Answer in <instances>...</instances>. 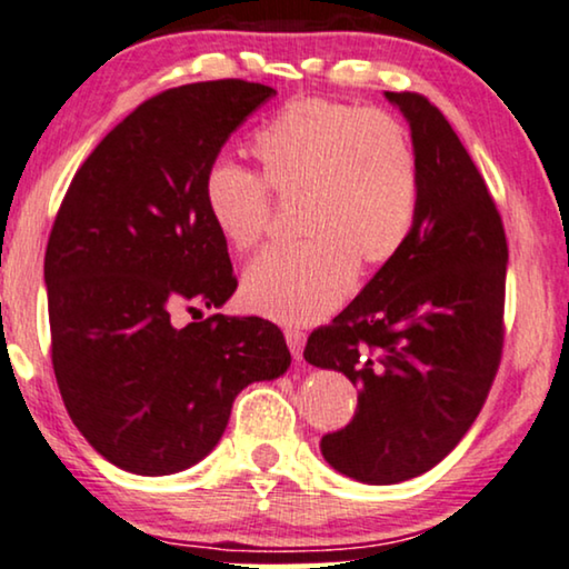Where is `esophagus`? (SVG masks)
I'll return each mask as SVG.
<instances>
[{
    "instance_id": "34e87169",
    "label": "esophagus",
    "mask_w": 569,
    "mask_h": 569,
    "mask_svg": "<svg viewBox=\"0 0 569 569\" xmlns=\"http://www.w3.org/2000/svg\"><path fill=\"white\" fill-rule=\"evenodd\" d=\"M303 340H307V335L301 330H293V327H288L286 330V342H288V350H291V356L299 361L301 353H303Z\"/></svg>"
}]
</instances>
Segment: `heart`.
<instances>
[{
  "instance_id": "heart-1",
  "label": "heart",
  "mask_w": 569,
  "mask_h": 569,
  "mask_svg": "<svg viewBox=\"0 0 569 569\" xmlns=\"http://www.w3.org/2000/svg\"><path fill=\"white\" fill-rule=\"evenodd\" d=\"M258 177L216 164L206 213L231 250L266 237L270 196L299 198L301 244L268 250L244 270V303L278 322L307 325L335 311L358 278V262H389L412 234L420 162L407 128L381 110L303 98L252 136Z\"/></svg>"
}]
</instances>
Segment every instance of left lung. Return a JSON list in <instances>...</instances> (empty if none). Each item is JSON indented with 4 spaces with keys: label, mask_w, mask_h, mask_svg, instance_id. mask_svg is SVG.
<instances>
[{
    "label": "left lung",
    "mask_w": 569,
    "mask_h": 569,
    "mask_svg": "<svg viewBox=\"0 0 569 569\" xmlns=\"http://www.w3.org/2000/svg\"><path fill=\"white\" fill-rule=\"evenodd\" d=\"M383 98L418 151V219L402 250L303 350L358 387L353 420L319 448L335 471L366 485L433 469L477 420L500 363L508 268L498 208L441 110L415 92Z\"/></svg>",
    "instance_id": "left-lung-1"
}]
</instances>
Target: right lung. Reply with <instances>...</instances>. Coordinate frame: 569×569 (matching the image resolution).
<instances>
[{
    "label": "right lung",
    "instance_id": "right-lung-1",
    "mask_svg": "<svg viewBox=\"0 0 569 569\" xmlns=\"http://www.w3.org/2000/svg\"><path fill=\"white\" fill-rule=\"evenodd\" d=\"M273 94L219 79L141 102L84 159L53 221L43 276L56 381L87 443L131 475L193 467L221 441L239 391L291 366L268 319L172 322L174 309L223 307L237 291L206 178Z\"/></svg>",
    "mask_w": 569,
    "mask_h": 569
}]
</instances>
